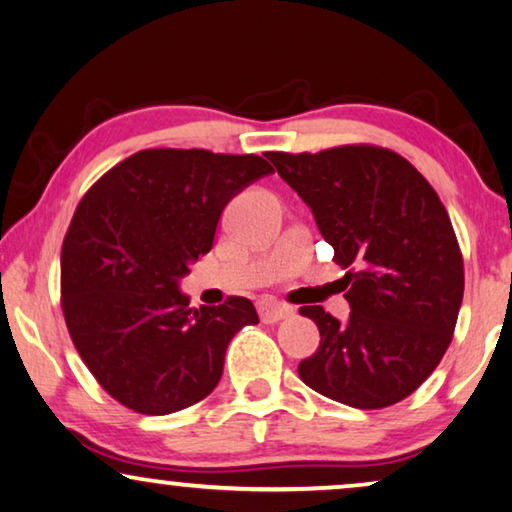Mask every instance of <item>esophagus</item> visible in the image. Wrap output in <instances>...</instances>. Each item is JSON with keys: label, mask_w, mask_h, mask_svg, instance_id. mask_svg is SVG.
Returning <instances> with one entry per match:
<instances>
[{"label": "esophagus", "mask_w": 512, "mask_h": 512, "mask_svg": "<svg viewBox=\"0 0 512 512\" xmlns=\"http://www.w3.org/2000/svg\"><path fill=\"white\" fill-rule=\"evenodd\" d=\"M258 314H261L265 323H277L284 321L288 316H293V307L284 305V302H277L274 298H263L258 302Z\"/></svg>", "instance_id": "esophagus-1"}]
</instances>
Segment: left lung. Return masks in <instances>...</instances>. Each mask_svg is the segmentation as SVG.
Segmentation results:
<instances>
[{
	"label": "left lung",
	"instance_id": "8db88e82",
	"mask_svg": "<svg viewBox=\"0 0 512 512\" xmlns=\"http://www.w3.org/2000/svg\"><path fill=\"white\" fill-rule=\"evenodd\" d=\"M342 265L351 316L300 307L321 344L298 367L323 397L385 409L418 390L453 342L464 261L441 198L404 157L379 145L270 152Z\"/></svg>",
	"mask_w": 512,
	"mask_h": 512
}]
</instances>
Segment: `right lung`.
Instances as JSON below:
<instances>
[{
    "mask_svg": "<svg viewBox=\"0 0 512 512\" xmlns=\"http://www.w3.org/2000/svg\"><path fill=\"white\" fill-rule=\"evenodd\" d=\"M272 170L256 154L140 150L80 198L62 244L64 321L122 406L166 416L217 388L228 342L258 314L240 295L189 307L177 281L212 249L228 201Z\"/></svg>",
    "mask_w": 512,
    "mask_h": 512,
    "instance_id": "obj_1",
    "label": "right lung"
}]
</instances>
